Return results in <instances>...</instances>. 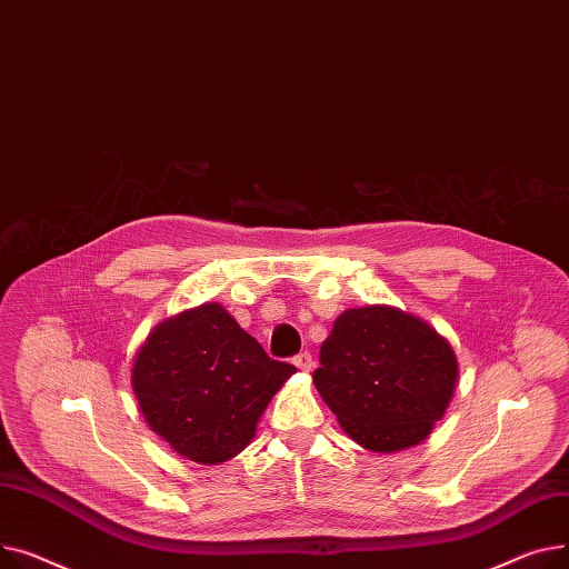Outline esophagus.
Listing matches in <instances>:
<instances>
[{
  "label": "esophagus",
  "instance_id": "obj_1",
  "mask_svg": "<svg viewBox=\"0 0 569 569\" xmlns=\"http://www.w3.org/2000/svg\"><path fill=\"white\" fill-rule=\"evenodd\" d=\"M300 372H310L312 370V365H315V360H312V356L308 353V351H303V353H298V356H293V360H291Z\"/></svg>",
  "mask_w": 569,
  "mask_h": 569
}]
</instances>
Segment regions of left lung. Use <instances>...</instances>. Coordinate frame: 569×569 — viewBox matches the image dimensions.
<instances>
[{"label": "left lung", "instance_id": "8db88e82", "mask_svg": "<svg viewBox=\"0 0 569 569\" xmlns=\"http://www.w3.org/2000/svg\"><path fill=\"white\" fill-rule=\"evenodd\" d=\"M312 379L349 437L372 452L425 441L450 405L459 365L427 321L390 306L342 312Z\"/></svg>", "mask_w": 569, "mask_h": 569}]
</instances>
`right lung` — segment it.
I'll return each instance as SVG.
<instances>
[{
  "label": "right lung",
  "instance_id": "add662e5",
  "mask_svg": "<svg viewBox=\"0 0 569 569\" xmlns=\"http://www.w3.org/2000/svg\"><path fill=\"white\" fill-rule=\"evenodd\" d=\"M296 372L271 360L222 306L158 323L132 362V392L162 441L197 463L237 457L273 395Z\"/></svg>",
  "mask_w": 569,
  "mask_h": 569
}]
</instances>
